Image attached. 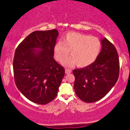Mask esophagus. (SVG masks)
I'll return each mask as SVG.
<instances>
[{
    "mask_svg": "<svg viewBox=\"0 0 130 130\" xmlns=\"http://www.w3.org/2000/svg\"><path fill=\"white\" fill-rule=\"evenodd\" d=\"M71 72V71L70 70H69V69H65V73L66 74H69V73H70Z\"/></svg>",
    "mask_w": 130,
    "mask_h": 130,
    "instance_id": "obj_1",
    "label": "esophagus"
}]
</instances>
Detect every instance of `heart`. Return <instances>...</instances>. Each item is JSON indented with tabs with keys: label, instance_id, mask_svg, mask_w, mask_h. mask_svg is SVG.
I'll return each mask as SVG.
<instances>
[{
	"label": "heart",
	"instance_id": "heart-1",
	"mask_svg": "<svg viewBox=\"0 0 130 130\" xmlns=\"http://www.w3.org/2000/svg\"><path fill=\"white\" fill-rule=\"evenodd\" d=\"M101 42L96 37L77 32H69L63 37V43L59 41L54 49L55 59L62 63L69 55L72 56L63 62L65 67L74 65L83 68L93 64L101 50Z\"/></svg>",
	"mask_w": 130,
	"mask_h": 130
}]
</instances>
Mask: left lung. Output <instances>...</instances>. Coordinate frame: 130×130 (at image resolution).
<instances>
[{"mask_svg": "<svg viewBox=\"0 0 130 130\" xmlns=\"http://www.w3.org/2000/svg\"><path fill=\"white\" fill-rule=\"evenodd\" d=\"M102 49L92 65L73 71L76 95L86 103L103 98L117 83L119 75V58L115 46L107 38L101 40Z\"/></svg>", "mask_w": 130, "mask_h": 130, "instance_id": "left-lung-1", "label": "left lung"}]
</instances>
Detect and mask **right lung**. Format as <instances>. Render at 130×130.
<instances>
[{"label": "right lung", "instance_id": "right-lung-1", "mask_svg": "<svg viewBox=\"0 0 130 130\" xmlns=\"http://www.w3.org/2000/svg\"><path fill=\"white\" fill-rule=\"evenodd\" d=\"M58 35L56 29L35 31L15 51L13 67L16 86L27 99L37 104H47L56 97L65 75V68L53 58Z\"/></svg>", "mask_w": 130, "mask_h": 130}]
</instances>
